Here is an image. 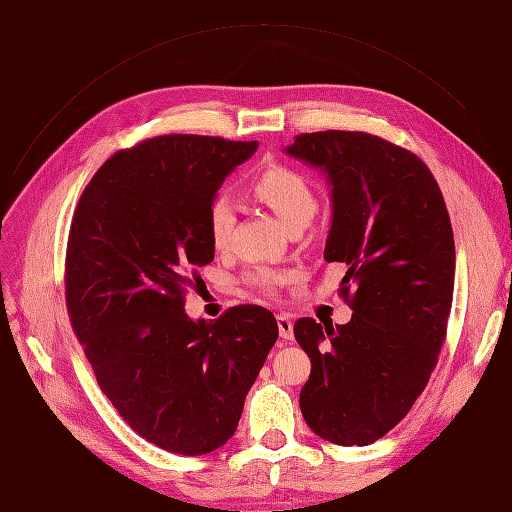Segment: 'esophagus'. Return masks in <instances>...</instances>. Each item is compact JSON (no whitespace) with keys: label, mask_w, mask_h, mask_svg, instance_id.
I'll return each mask as SVG.
<instances>
[{"label":"esophagus","mask_w":512,"mask_h":512,"mask_svg":"<svg viewBox=\"0 0 512 512\" xmlns=\"http://www.w3.org/2000/svg\"><path fill=\"white\" fill-rule=\"evenodd\" d=\"M277 329H280V337L282 339H292L294 324H292L288 314H277Z\"/></svg>","instance_id":"esophagus-1"}]
</instances>
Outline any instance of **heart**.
<instances>
[{"instance_id":"heart-1","label":"heart","mask_w":512,"mask_h":512,"mask_svg":"<svg viewBox=\"0 0 512 512\" xmlns=\"http://www.w3.org/2000/svg\"><path fill=\"white\" fill-rule=\"evenodd\" d=\"M247 190L258 203L269 207L288 230L305 228L318 209L312 183L297 168L286 164H269L260 168L250 179ZM232 224H235L232 205L226 198H215L207 215L209 241L215 250H226L228 247ZM286 280L288 273L271 267H254L245 273V282L262 294H273Z\"/></svg>"}]
</instances>
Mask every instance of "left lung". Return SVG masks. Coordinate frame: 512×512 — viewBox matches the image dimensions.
<instances>
[{"label": "left lung", "instance_id": "1", "mask_svg": "<svg viewBox=\"0 0 512 512\" xmlns=\"http://www.w3.org/2000/svg\"><path fill=\"white\" fill-rule=\"evenodd\" d=\"M290 156L333 185L324 260L342 262L348 324L299 318L294 337L312 361L299 406L333 444H371L425 391L446 339L455 239L444 196L416 153L367 132L294 136Z\"/></svg>", "mask_w": 512, "mask_h": 512}]
</instances>
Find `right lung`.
Returning a JSON list of instances; mask_svg holds the SVG:
<instances>
[{
  "label": "right lung",
  "mask_w": 512,
  "mask_h": 512,
  "mask_svg": "<svg viewBox=\"0 0 512 512\" xmlns=\"http://www.w3.org/2000/svg\"><path fill=\"white\" fill-rule=\"evenodd\" d=\"M256 141L153 136L108 158L74 209L66 250L72 331L102 393L138 436L205 455L235 433L243 401L277 339L260 305L213 322L185 316V292L209 265L207 215Z\"/></svg>",
  "instance_id": "1"
}]
</instances>
